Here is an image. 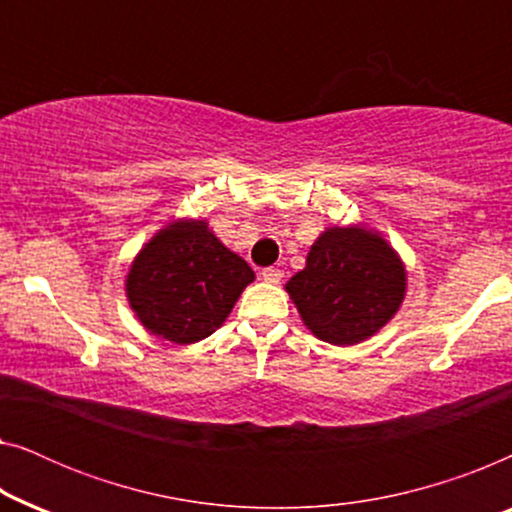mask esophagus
I'll list each match as a JSON object with an SVG mask.
<instances>
[{"mask_svg":"<svg viewBox=\"0 0 512 512\" xmlns=\"http://www.w3.org/2000/svg\"><path fill=\"white\" fill-rule=\"evenodd\" d=\"M261 275H263L265 282H270V284H279V282H282L284 272L279 270V268H265V270L261 272Z\"/></svg>","mask_w":512,"mask_h":512,"instance_id":"obj_1","label":"esophagus"}]
</instances>
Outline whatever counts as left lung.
<instances>
[{"label":"left lung","mask_w":512,"mask_h":512,"mask_svg":"<svg viewBox=\"0 0 512 512\" xmlns=\"http://www.w3.org/2000/svg\"><path fill=\"white\" fill-rule=\"evenodd\" d=\"M303 324L319 340L359 345L387 326L408 289L396 249L361 223L331 226L307 254L305 268L286 282Z\"/></svg>","instance_id":"1"}]
</instances>
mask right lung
Returning <instances> with one entry per match:
<instances>
[{
  "mask_svg": "<svg viewBox=\"0 0 512 512\" xmlns=\"http://www.w3.org/2000/svg\"><path fill=\"white\" fill-rule=\"evenodd\" d=\"M254 279L249 263L205 219H177L139 249L125 277V296L151 335L193 345L223 326Z\"/></svg>",
  "mask_w": 512,
  "mask_h": 512,
  "instance_id": "add662e5",
  "label": "right lung"
}]
</instances>
